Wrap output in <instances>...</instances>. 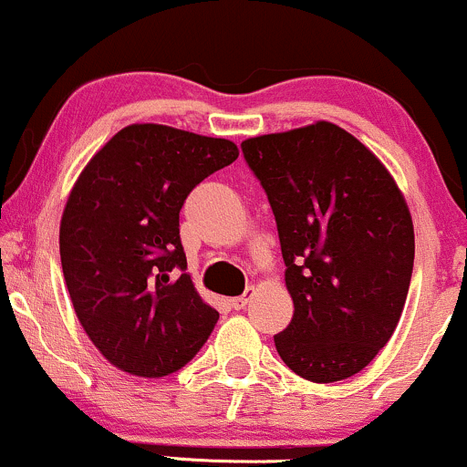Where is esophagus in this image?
I'll return each mask as SVG.
<instances>
[{
    "mask_svg": "<svg viewBox=\"0 0 467 467\" xmlns=\"http://www.w3.org/2000/svg\"><path fill=\"white\" fill-rule=\"evenodd\" d=\"M252 296H254V287H248V289H245V294H241V296L230 298V305H233V309H244L245 305L250 303Z\"/></svg>",
    "mask_w": 467,
    "mask_h": 467,
    "instance_id": "1",
    "label": "esophagus"
}]
</instances>
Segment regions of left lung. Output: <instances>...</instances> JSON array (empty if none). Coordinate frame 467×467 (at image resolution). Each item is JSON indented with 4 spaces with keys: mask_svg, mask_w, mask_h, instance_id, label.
<instances>
[{
    "mask_svg": "<svg viewBox=\"0 0 467 467\" xmlns=\"http://www.w3.org/2000/svg\"><path fill=\"white\" fill-rule=\"evenodd\" d=\"M276 219L294 316L275 345L309 382L360 373L393 336L415 233L395 180L349 131L316 122L241 142Z\"/></svg>",
    "mask_w": 467,
    "mask_h": 467,
    "instance_id": "8db88e82",
    "label": "left lung"
}]
</instances>
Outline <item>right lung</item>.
Segmentation results:
<instances>
[{
	"label": "right lung",
	"instance_id": "obj_1",
	"mask_svg": "<svg viewBox=\"0 0 467 467\" xmlns=\"http://www.w3.org/2000/svg\"><path fill=\"white\" fill-rule=\"evenodd\" d=\"M239 158L237 144L166 125H130L69 192L58 248L85 334L120 371L164 378L195 358L219 314L186 275L180 211Z\"/></svg>",
	"mask_w": 467,
	"mask_h": 467
}]
</instances>
